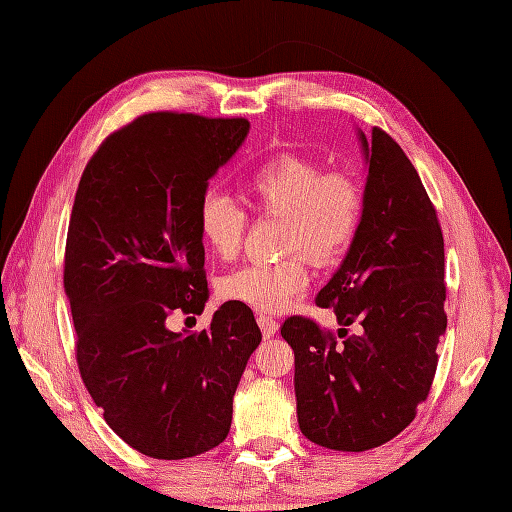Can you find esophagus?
Returning a JSON list of instances; mask_svg holds the SVG:
<instances>
[{"instance_id":"1","label":"esophagus","mask_w":512,"mask_h":512,"mask_svg":"<svg viewBox=\"0 0 512 512\" xmlns=\"http://www.w3.org/2000/svg\"><path fill=\"white\" fill-rule=\"evenodd\" d=\"M257 324H259L261 333H264V337H272L274 333L279 331V322L274 320L272 316H268V313H259V316H257Z\"/></svg>"}]
</instances>
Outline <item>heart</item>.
I'll return each instance as SVG.
<instances>
[{
  "label": "heart",
  "instance_id": "heart-1",
  "mask_svg": "<svg viewBox=\"0 0 512 512\" xmlns=\"http://www.w3.org/2000/svg\"><path fill=\"white\" fill-rule=\"evenodd\" d=\"M242 194L257 214H281V246L290 253L231 272L222 294L259 311H279L307 287V255L316 264H331L350 246L363 196L350 175L324 173L316 160L298 153H279L251 170ZM196 227L209 251L231 259L242 246L246 214L227 196L209 192L196 209Z\"/></svg>",
  "mask_w": 512,
  "mask_h": 512
}]
</instances>
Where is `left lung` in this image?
<instances>
[{
	"instance_id": "obj_1",
	"label": "left lung",
	"mask_w": 512,
	"mask_h": 512,
	"mask_svg": "<svg viewBox=\"0 0 512 512\" xmlns=\"http://www.w3.org/2000/svg\"><path fill=\"white\" fill-rule=\"evenodd\" d=\"M359 140L368 164L361 222L316 298L335 311L343 342L303 316L281 326L294 350L298 426L342 452L378 448L413 422L448 326L443 233L422 179L387 131L374 127L370 142L359 131Z\"/></svg>"
}]
</instances>
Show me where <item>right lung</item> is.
I'll use <instances>...</instances> for the list:
<instances>
[{"mask_svg": "<svg viewBox=\"0 0 512 512\" xmlns=\"http://www.w3.org/2000/svg\"><path fill=\"white\" fill-rule=\"evenodd\" d=\"M246 119L149 112L101 142L84 168L64 251V292L82 381L131 448L179 461L216 448L261 342L251 307L229 300L201 333L173 311L207 303L196 209L248 134Z\"/></svg>", "mask_w": 512, "mask_h": 512, "instance_id": "right-lung-1", "label": "right lung"}]
</instances>
